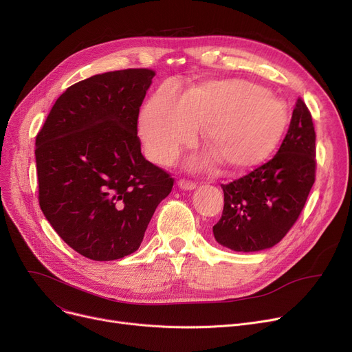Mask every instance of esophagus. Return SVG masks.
I'll return each instance as SVG.
<instances>
[{"instance_id": "1", "label": "esophagus", "mask_w": 352, "mask_h": 352, "mask_svg": "<svg viewBox=\"0 0 352 352\" xmlns=\"http://www.w3.org/2000/svg\"><path fill=\"white\" fill-rule=\"evenodd\" d=\"M178 187L182 188V190H194V188L197 187V184H195L194 181H191V179L181 178V179L178 181Z\"/></svg>"}]
</instances>
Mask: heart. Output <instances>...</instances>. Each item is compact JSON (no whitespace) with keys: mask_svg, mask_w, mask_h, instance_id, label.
Returning a JSON list of instances; mask_svg holds the SVG:
<instances>
[{"mask_svg":"<svg viewBox=\"0 0 352 352\" xmlns=\"http://www.w3.org/2000/svg\"><path fill=\"white\" fill-rule=\"evenodd\" d=\"M287 122L285 104L248 80H208L184 98L173 85L144 106L140 133L149 158L171 162L191 145L200 126L211 154L230 168L261 164L279 142ZM211 164L207 157L201 161Z\"/></svg>","mask_w":352,"mask_h":352,"instance_id":"b5f03b06","label":"heart"}]
</instances>
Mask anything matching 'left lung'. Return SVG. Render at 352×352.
Masks as SVG:
<instances>
[{
	"mask_svg": "<svg viewBox=\"0 0 352 352\" xmlns=\"http://www.w3.org/2000/svg\"><path fill=\"white\" fill-rule=\"evenodd\" d=\"M316 146L312 115L298 98L278 154L228 184L224 208L212 226L216 240L234 252H258L278 244L294 227L315 182Z\"/></svg>",
	"mask_w": 352,
	"mask_h": 352,
	"instance_id": "8db88e82",
	"label": "left lung"
}]
</instances>
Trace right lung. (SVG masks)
I'll use <instances>...</instances> for the list:
<instances>
[{"instance_id": "right-lung-1", "label": "right lung", "mask_w": 352, "mask_h": 352, "mask_svg": "<svg viewBox=\"0 0 352 352\" xmlns=\"http://www.w3.org/2000/svg\"><path fill=\"white\" fill-rule=\"evenodd\" d=\"M155 72L95 74L60 96L36 136L38 204L56 233L91 261L141 246L174 178L141 154L138 116Z\"/></svg>"}]
</instances>
